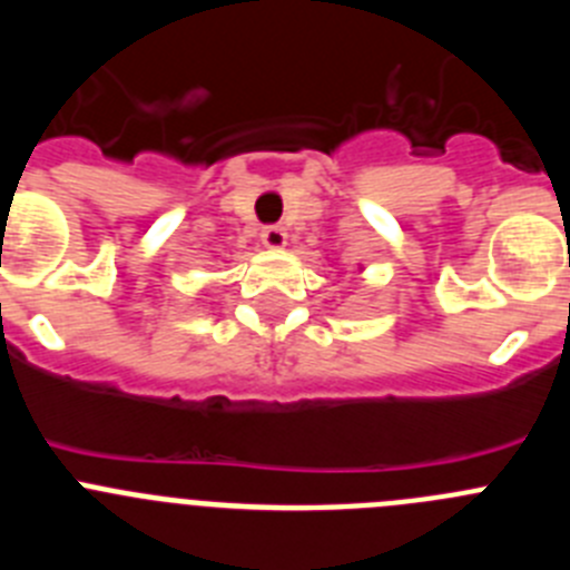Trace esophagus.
I'll use <instances>...</instances> for the list:
<instances>
[{"label":"esophagus","mask_w":570,"mask_h":570,"mask_svg":"<svg viewBox=\"0 0 570 570\" xmlns=\"http://www.w3.org/2000/svg\"><path fill=\"white\" fill-rule=\"evenodd\" d=\"M259 237H263L265 248H274L276 250V248H282V245H285V239H288V232H285V228H282V226H265Z\"/></svg>","instance_id":"esophagus-1"}]
</instances>
